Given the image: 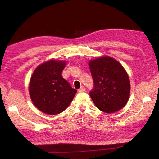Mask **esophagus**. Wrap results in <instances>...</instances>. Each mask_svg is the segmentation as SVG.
<instances>
[{"label": "esophagus", "mask_w": 159, "mask_h": 159, "mask_svg": "<svg viewBox=\"0 0 159 159\" xmlns=\"http://www.w3.org/2000/svg\"><path fill=\"white\" fill-rule=\"evenodd\" d=\"M84 91H85V87H83V86H82V87H81V88H80V89H79L77 90V92H84Z\"/></svg>", "instance_id": "1"}]
</instances>
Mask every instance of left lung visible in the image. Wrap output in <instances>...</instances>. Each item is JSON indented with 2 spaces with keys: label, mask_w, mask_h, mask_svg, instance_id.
<instances>
[{
  "label": "left lung",
  "mask_w": 159,
  "mask_h": 159,
  "mask_svg": "<svg viewBox=\"0 0 159 159\" xmlns=\"http://www.w3.org/2000/svg\"><path fill=\"white\" fill-rule=\"evenodd\" d=\"M89 67L94 84L89 94L95 106L106 113L123 108L130 93V82L123 66L104 56L90 61Z\"/></svg>",
  "instance_id": "1"
}]
</instances>
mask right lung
<instances>
[{
    "label": "right lung",
    "mask_w": 159,
    "mask_h": 159,
    "mask_svg": "<svg viewBox=\"0 0 159 159\" xmlns=\"http://www.w3.org/2000/svg\"><path fill=\"white\" fill-rule=\"evenodd\" d=\"M66 61L51 59L41 64L31 77L29 92L39 110L48 115H57L67 108L77 90L62 77Z\"/></svg>",
    "instance_id": "right-lung-1"
}]
</instances>
